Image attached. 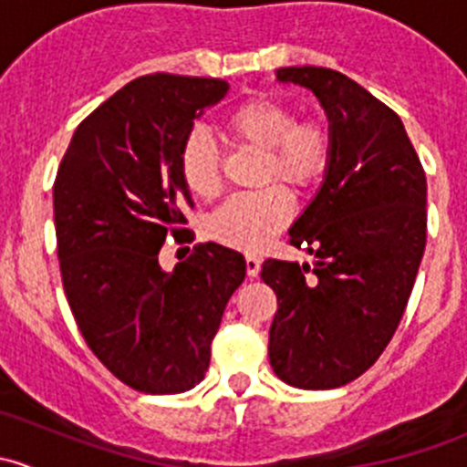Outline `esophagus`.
I'll return each mask as SVG.
<instances>
[{"mask_svg": "<svg viewBox=\"0 0 467 467\" xmlns=\"http://www.w3.org/2000/svg\"><path fill=\"white\" fill-rule=\"evenodd\" d=\"M260 268H262L260 257L246 255V273H248V277H257V275H260Z\"/></svg>", "mask_w": 467, "mask_h": 467, "instance_id": "esophagus-1", "label": "esophagus"}]
</instances>
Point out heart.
<instances>
[{"mask_svg":"<svg viewBox=\"0 0 467 467\" xmlns=\"http://www.w3.org/2000/svg\"><path fill=\"white\" fill-rule=\"evenodd\" d=\"M239 144L264 150V182L280 181L305 190L321 178L332 153V135L321 119L296 121L294 110L273 99H253L225 121ZM181 176L199 199H214L221 190L219 155L203 130H194L181 150ZM291 216V201L280 187L260 194L234 196L210 219V237L244 253H257L280 233Z\"/></svg>","mask_w":467,"mask_h":467,"instance_id":"1","label":"heart"}]
</instances>
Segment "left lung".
<instances>
[{"label":"left lung","instance_id":"1","mask_svg":"<svg viewBox=\"0 0 467 467\" xmlns=\"http://www.w3.org/2000/svg\"><path fill=\"white\" fill-rule=\"evenodd\" d=\"M275 81L318 99L332 153L289 228L314 266L262 264L277 296L268 359L296 389H338L366 373L398 329L425 253L427 178L402 119L346 74L305 65L280 67Z\"/></svg>","mask_w":467,"mask_h":467}]
</instances>
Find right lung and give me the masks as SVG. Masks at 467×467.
<instances>
[{"mask_svg": "<svg viewBox=\"0 0 467 467\" xmlns=\"http://www.w3.org/2000/svg\"><path fill=\"white\" fill-rule=\"evenodd\" d=\"M228 89L221 78H135L81 121L54 182L60 275L78 329L142 393H185L205 378L225 305L246 277L242 253L214 242L173 271L158 262L194 207L182 144Z\"/></svg>", "mask_w": 467, "mask_h": 467, "instance_id": "1", "label": "right lung"}]
</instances>
